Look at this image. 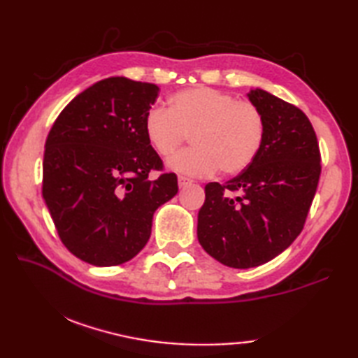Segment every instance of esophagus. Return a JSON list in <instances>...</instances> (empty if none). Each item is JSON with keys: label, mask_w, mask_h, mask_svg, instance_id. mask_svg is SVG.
<instances>
[{"label": "esophagus", "mask_w": 358, "mask_h": 358, "mask_svg": "<svg viewBox=\"0 0 358 358\" xmlns=\"http://www.w3.org/2000/svg\"><path fill=\"white\" fill-rule=\"evenodd\" d=\"M191 183H192V180H191V178L183 177V175H180V177H178V186H180V187H185V186L191 185Z\"/></svg>", "instance_id": "1"}]
</instances>
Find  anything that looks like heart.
<instances>
[{"label":"heart","mask_w":358,"mask_h":358,"mask_svg":"<svg viewBox=\"0 0 358 358\" xmlns=\"http://www.w3.org/2000/svg\"><path fill=\"white\" fill-rule=\"evenodd\" d=\"M143 129L162 157L172 155L192 134L194 148L171 157L167 166L191 177H209L218 169L223 175H237L254 163L266 136V120L254 103L195 86L172 95L169 109L150 108Z\"/></svg>","instance_id":"obj_1"}]
</instances>
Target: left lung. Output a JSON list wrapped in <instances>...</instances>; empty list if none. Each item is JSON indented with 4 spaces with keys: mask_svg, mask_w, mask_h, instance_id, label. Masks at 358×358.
Returning a JSON list of instances; mask_svg holds the SVG:
<instances>
[{
    "mask_svg": "<svg viewBox=\"0 0 358 358\" xmlns=\"http://www.w3.org/2000/svg\"><path fill=\"white\" fill-rule=\"evenodd\" d=\"M248 98L266 120L260 154L224 185H206L196 224L203 249L235 269L268 263L292 245L322 172L317 135L305 113L263 89Z\"/></svg>",
    "mask_w": 358,
    "mask_h": 358,
    "instance_id": "obj_1",
    "label": "left lung"
}]
</instances>
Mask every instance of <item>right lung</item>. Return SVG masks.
<instances>
[{
    "label": "right lung",
    "mask_w": 358,
    "mask_h": 358,
    "mask_svg": "<svg viewBox=\"0 0 358 358\" xmlns=\"http://www.w3.org/2000/svg\"><path fill=\"white\" fill-rule=\"evenodd\" d=\"M159 87L110 77L66 106L45 140L43 199L63 245L94 266L126 263L146 246L154 212L178 192L177 175L144 135Z\"/></svg>",
    "instance_id": "right-lung-1"
}]
</instances>
